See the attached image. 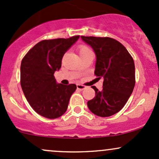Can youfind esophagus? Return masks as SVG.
<instances>
[{
  "label": "esophagus",
  "mask_w": 159,
  "mask_h": 159,
  "mask_svg": "<svg viewBox=\"0 0 159 159\" xmlns=\"http://www.w3.org/2000/svg\"><path fill=\"white\" fill-rule=\"evenodd\" d=\"M77 88L80 90H83L84 89L86 88V86H84V85H82V84H77Z\"/></svg>",
  "instance_id": "obj_1"
}]
</instances>
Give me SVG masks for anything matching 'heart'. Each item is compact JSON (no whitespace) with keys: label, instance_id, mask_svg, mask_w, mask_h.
I'll return each mask as SVG.
<instances>
[{"label":"heart","instance_id":"1","mask_svg":"<svg viewBox=\"0 0 159 159\" xmlns=\"http://www.w3.org/2000/svg\"><path fill=\"white\" fill-rule=\"evenodd\" d=\"M78 51H79L80 56H81L83 55V54L88 53V52L91 51V50H90L88 46H86V45H80V46L78 47Z\"/></svg>","mask_w":159,"mask_h":159}]
</instances>
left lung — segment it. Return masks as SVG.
Listing matches in <instances>:
<instances>
[{
    "mask_svg": "<svg viewBox=\"0 0 159 159\" xmlns=\"http://www.w3.org/2000/svg\"><path fill=\"white\" fill-rule=\"evenodd\" d=\"M81 39L97 56L94 74L103 78L102 90L95 86V97L88 102L91 112L109 117L118 112L128 102L135 86V66L132 57L119 41L111 38L85 37Z\"/></svg>",
    "mask_w": 159,
    "mask_h": 159,
    "instance_id": "left-lung-1",
    "label": "left lung"
}]
</instances>
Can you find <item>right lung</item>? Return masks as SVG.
Returning <instances> with one entry per match:
<instances>
[{"label": "right lung", "mask_w": 159, "mask_h": 159, "mask_svg": "<svg viewBox=\"0 0 159 159\" xmlns=\"http://www.w3.org/2000/svg\"><path fill=\"white\" fill-rule=\"evenodd\" d=\"M79 37L43 40L22 59L21 87L31 108L41 116L53 119L67 110L69 99L77 86L57 84L53 75L61 68L64 54Z\"/></svg>", "instance_id": "obj_1"}]
</instances>
